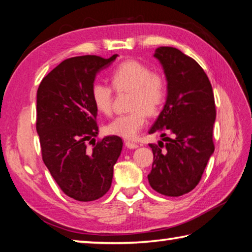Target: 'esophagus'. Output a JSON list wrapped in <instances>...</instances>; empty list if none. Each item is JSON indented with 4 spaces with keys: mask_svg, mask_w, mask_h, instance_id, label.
<instances>
[{
    "mask_svg": "<svg viewBox=\"0 0 252 252\" xmlns=\"http://www.w3.org/2000/svg\"><path fill=\"white\" fill-rule=\"evenodd\" d=\"M126 147L129 148V149H136L139 146H138V144H136V143L132 142V141H126Z\"/></svg>",
    "mask_w": 252,
    "mask_h": 252,
    "instance_id": "obj_1",
    "label": "esophagus"
}]
</instances>
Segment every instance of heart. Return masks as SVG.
<instances>
[{"mask_svg": "<svg viewBox=\"0 0 252 252\" xmlns=\"http://www.w3.org/2000/svg\"><path fill=\"white\" fill-rule=\"evenodd\" d=\"M111 85L94 82L91 87V100L100 113L112 110L113 88L118 93L129 92V113L114 118L104 126L108 134L123 139H135L147 123L149 116H155L164 104L168 94L165 78L160 72L135 60H127L114 67L110 75Z\"/></svg>", "mask_w": 252, "mask_h": 252, "instance_id": "1", "label": "heart"}]
</instances>
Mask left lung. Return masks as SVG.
Returning a JSON list of instances; mask_svg holds the SVG:
<instances>
[{
  "label": "left lung",
  "instance_id": "8db88e82",
  "mask_svg": "<svg viewBox=\"0 0 252 252\" xmlns=\"http://www.w3.org/2000/svg\"><path fill=\"white\" fill-rule=\"evenodd\" d=\"M155 57L168 80L163 110L149 133L161 131L159 144H150L152 170L148 180L153 190L179 197L193 190L215 151V96L206 72L192 58L171 46H160Z\"/></svg>",
  "mask_w": 252,
  "mask_h": 252
}]
</instances>
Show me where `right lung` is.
<instances>
[{"label":"right lung","mask_w":252,"mask_h":252,"mask_svg":"<svg viewBox=\"0 0 252 252\" xmlns=\"http://www.w3.org/2000/svg\"><path fill=\"white\" fill-rule=\"evenodd\" d=\"M118 57L81 55L62 61L41 81L36 94V131L42 160L67 197L93 201L108 192L122 139L109 135L95 142L97 110L91 87L100 70ZM92 143L94 149H87Z\"/></svg>","instance_id":"add662e5"}]
</instances>
